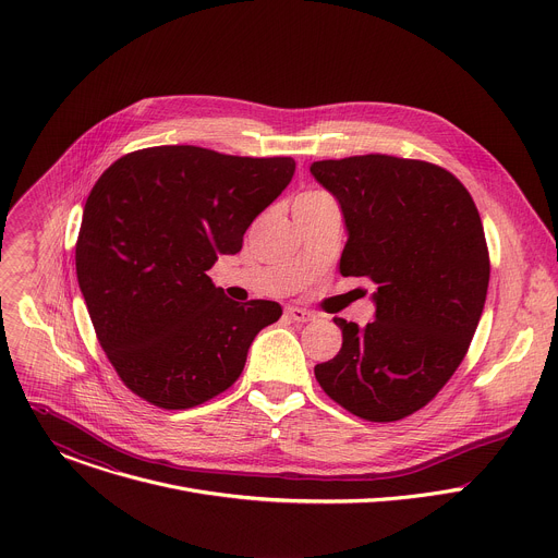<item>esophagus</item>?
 Listing matches in <instances>:
<instances>
[{"instance_id":"1","label":"esophagus","mask_w":558,"mask_h":558,"mask_svg":"<svg viewBox=\"0 0 558 558\" xmlns=\"http://www.w3.org/2000/svg\"><path fill=\"white\" fill-rule=\"evenodd\" d=\"M284 313H287V317H291L293 323H311V320H315V313L306 311L302 306H287Z\"/></svg>"}]
</instances>
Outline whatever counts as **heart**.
<instances>
[{"label": "heart", "mask_w": 558, "mask_h": 558, "mask_svg": "<svg viewBox=\"0 0 558 558\" xmlns=\"http://www.w3.org/2000/svg\"><path fill=\"white\" fill-rule=\"evenodd\" d=\"M325 198H331L327 192H323V190H306V192H302L298 198H295V203L293 205H304V203H317V201H325Z\"/></svg>", "instance_id": "1"}]
</instances>
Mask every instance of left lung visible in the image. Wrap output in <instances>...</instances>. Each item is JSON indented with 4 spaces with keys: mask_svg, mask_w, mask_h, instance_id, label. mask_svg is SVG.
<instances>
[{
    "mask_svg": "<svg viewBox=\"0 0 558 558\" xmlns=\"http://www.w3.org/2000/svg\"><path fill=\"white\" fill-rule=\"evenodd\" d=\"M311 174L347 220L340 274L377 284L373 323L333 317L342 349L315 364V379L366 422L404 420L446 386L480 325L490 280L482 216L454 174L417 158H329Z\"/></svg>",
    "mask_w": 558,
    "mask_h": 558,
    "instance_id": "1",
    "label": "left lung"
}]
</instances>
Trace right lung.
<instances>
[{"label": "right lung", "instance_id": "obj_1", "mask_svg": "<svg viewBox=\"0 0 558 558\" xmlns=\"http://www.w3.org/2000/svg\"><path fill=\"white\" fill-rule=\"evenodd\" d=\"M289 156H231L196 145L130 151L99 177L74 260L101 349L141 400L183 411L241 377L271 300H229L207 271L238 254L254 218L289 185Z\"/></svg>", "mask_w": 558, "mask_h": 558}]
</instances>
